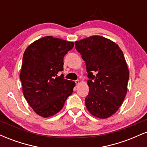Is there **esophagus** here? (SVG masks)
<instances>
[{"instance_id": "1", "label": "esophagus", "mask_w": 147, "mask_h": 147, "mask_svg": "<svg viewBox=\"0 0 147 147\" xmlns=\"http://www.w3.org/2000/svg\"><path fill=\"white\" fill-rule=\"evenodd\" d=\"M79 83H80V82H79V80H76L75 81V84H76V85H79Z\"/></svg>"}]
</instances>
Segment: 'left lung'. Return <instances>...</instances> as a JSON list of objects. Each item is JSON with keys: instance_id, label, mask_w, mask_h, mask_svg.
I'll return each mask as SVG.
<instances>
[{"instance_id": "left-lung-1", "label": "left lung", "mask_w": 147, "mask_h": 147, "mask_svg": "<svg viewBox=\"0 0 147 147\" xmlns=\"http://www.w3.org/2000/svg\"><path fill=\"white\" fill-rule=\"evenodd\" d=\"M86 65L88 111L100 119L111 117L122 105L127 92L129 70L117 44L102 36H91L75 42Z\"/></svg>"}]
</instances>
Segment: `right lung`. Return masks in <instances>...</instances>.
Instances as JSON below:
<instances>
[{
	"instance_id": "right-lung-1",
	"label": "right lung",
	"mask_w": 147,
	"mask_h": 147,
	"mask_svg": "<svg viewBox=\"0 0 147 147\" xmlns=\"http://www.w3.org/2000/svg\"><path fill=\"white\" fill-rule=\"evenodd\" d=\"M73 42L47 36L25 50L20 73L25 99L37 115L49 117L63 107L75 83L57 75L63 70V57Z\"/></svg>"
}]
</instances>
